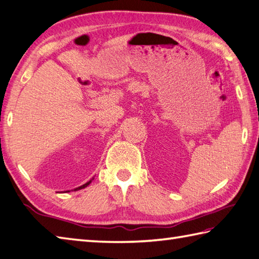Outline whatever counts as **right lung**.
<instances>
[{
  "label": "right lung",
  "mask_w": 259,
  "mask_h": 259,
  "mask_svg": "<svg viewBox=\"0 0 259 259\" xmlns=\"http://www.w3.org/2000/svg\"><path fill=\"white\" fill-rule=\"evenodd\" d=\"M92 181H89V182H87V183H85V184H83V186H81V187H79V188H77V189H75V191H76V190H80V189H83V188H86L87 186H89V183H91ZM68 192H69V191H68Z\"/></svg>",
  "instance_id": "add662e5"
}]
</instances>
